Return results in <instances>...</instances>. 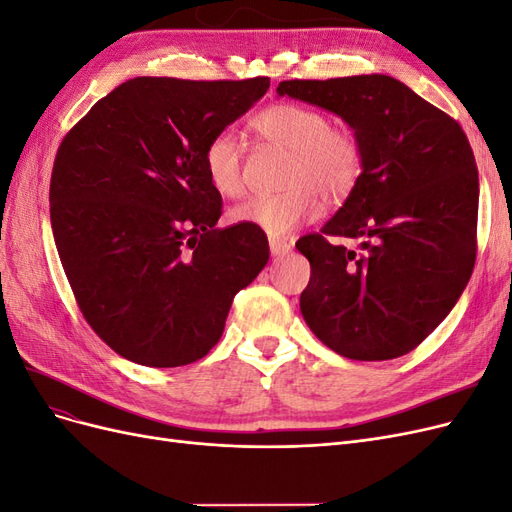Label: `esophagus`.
Returning a JSON list of instances; mask_svg holds the SVG:
<instances>
[{"instance_id": "1", "label": "esophagus", "mask_w": 512, "mask_h": 512, "mask_svg": "<svg viewBox=\"0 0 512 512\" xmlns=\"http://www.w3.org/2000/svg\"><path fill=\"white\" fill-rule=\"evenodd\" d=\"M269 250H271L273 256H286V254L292 250V241L271 237V239H269Z\"/></svg>"}]
</instances>
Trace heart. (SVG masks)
Returning a JSON list of instances; mask_svg holds the SVG:
<instances>
[{"label":"heart","instance_id":"obj_1","mask_svg":"<svg viewBox=\"0 0 512 512\" xmlns=\"http://www.w3.org/2000/svg\"><path fill=\"white\" fill-rule=\"evenodd\" d=\"M262 141L290 153V164L280 196H258L230 209L232 224H243L284 237L290 230L318 220L324 197L342 200L363 170V153L356 138L342 128H331L329 117L314 106L280 102L254 119ZM205 175L211 188L224 198L243 194L241 145L230 132L211 136L203 151Z\"/></svg>","mask_w":512,"mask_h":512}]
</instances>
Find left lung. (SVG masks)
<instances>
[{"label":"left lung","instance_id":"8db88e82","mask_svg":"<svg viewBox=\"0 0 512 512\" xmlns=\"http://www.w3.org/2000/svg\"><path fill=\"white\" fill-rule=\"evenodd\" d=\"M277 96L342 117L363 153L342 209L297 241L312 265L307 327L352 361L408 354L451 314L474 269L478 170L466 134L386 74L284 81Z\"/></svg>","mask_w":512,"mask_h":512}]
</instances>
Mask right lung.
<instances>
[{"mask_svg":"<svg viewBox=\"0 0 512 512\" xmlns=\"http://www.w3.org/2000/svg\"><path fill=\"white\" fill-rule=\"evenodd\" d=\"M267 89V76H138L61 141L49 194L55 245L85 320L123 359L145 367L203 359L235 294L265 269V232L215 228L222 196L203 151Z\"/></svg>","mask_w":512,"mask_h":512,"instance_id":"add662e5","label":"right lung"}]
</instances>
